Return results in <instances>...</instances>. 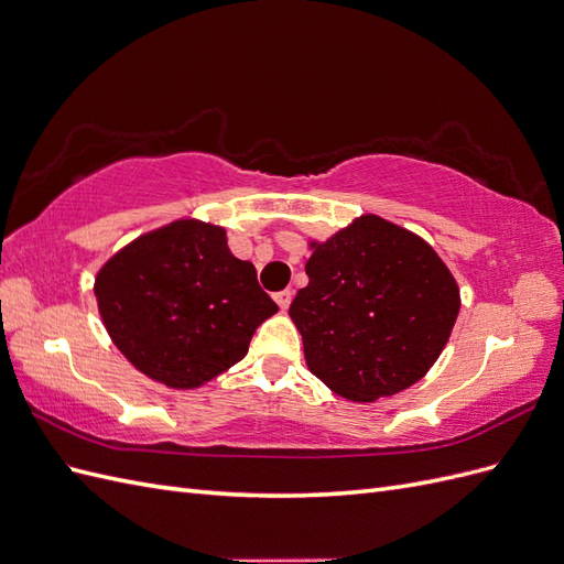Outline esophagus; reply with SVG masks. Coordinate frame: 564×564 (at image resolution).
Wrapping results in <instances>:
<instances>
[{"mask_svg": "<svg viewBox=\"0 0 564 564\" xmlns=\"http://www.w3.org/2000/svg\"><path fill=\"white\" fill-rule=\"evenodd\" d=\"M292 299H294V292H289V289H282V292H278L275 303L280 305V311H286L289 303H292Z\"/></svg>", "mask_w": 564, "mask_h": 564, "instance_id": "esophagus-1", "label": "esophagus"}]
</instances>
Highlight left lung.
Segmentation results:
<instances>
[{
  "label": "left lung",
  "mask_w": 564,
  "mask_h": 564,
  "mask_svg": "<svg viewBox=\"0 0 564 564\" xmlns=\"http://www.w3.org/2000/svg\"><path fill=\"white\" fill-rule=\"evenodd\" d=\"M308 286L289 305L305 365L350 402L390 398L435 365L460 308L458 284L435 249L365 214L311 242Z\"/></svg>",
  "instance_id": "1"
}]
</instances>
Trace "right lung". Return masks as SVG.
<instances>
[{
	"instance_id": "obj_1",
	"label": "right lung",
	"mask_w": 564,
	"mask_h": 564,
	"mask_svg": "<svg viewBox=\"0 0 564 564\" xmlns=\"http://www.w3.org/2000/svg\"><path fill=\"white\" fill-rule=\"evenodd\" d=\"M98 313L112 344L148 379L193 390L242 360L278 313L226 228L178 218L135 237L98 270Z\"/></svg>"
}]
</instances>
